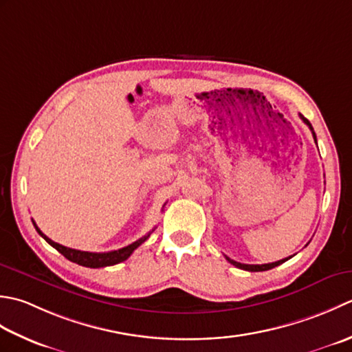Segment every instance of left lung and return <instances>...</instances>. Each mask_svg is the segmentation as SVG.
<instances>
[{
  "mask_svg": "<svg viewBox=\"0 0 352 352\" xmlns=\"http://www.w3.org/2000/svg\"><path fill=\"white\" fill-rule=\"evenodd\" d=\"M299 117H300V120H302L308 127H310V131H311V133H313V138H314V141H316V133H314L313 127H311V124H310V121H308V120H307L305 117H302V116H299ZM290 258H292V256L283 258V260L275 261V263H269V264H241V263H236V261L231 260V258H229V256H226V260H228L229 263H231V264H234L235 267L243 269V270H248V272H264V270H270V269H274V267L279 266V264L285 263L287 260H290Z\"/></svg>",
  "mask_w": 352,
  "mask_h": 352,
  "instance_id": "left-lung-1",
  "label": "left lung"
}]
</instances>
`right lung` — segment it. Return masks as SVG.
Instances as JSON below:
<instances>
[{"label":"right lung","mask_w":352,"mask_h":352,"mask_svg":"<svg viewBox=\"0 0 352 352\" xmlns=\"http://www.w3.org/2000/svg\"><path fill=\"white\" fill-rule=\"evenodd\" d=\"M33 226L36 228V231H38V234L44 239L48 245H52L56 250H59V252L67 258V260L73 261L76 264H80V266H85V267H92V269H98V267H106V266H113V264H118L121 261L127 260L129 256L132 255L133 250L141 246L142 243H144L150 234L153 232H148L147 235L141 236L140 240L133 241L132 245H129L126 248H121L118 250H111V252H85V250H77V249H71V248H67V246H62L59 245V243L53 241L52 239H48V236L41 231V229L36 226V223L33 221Z\"/></svg>","instance_id":"1"}]
</instances>
